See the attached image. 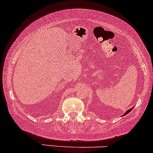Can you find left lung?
Here are the masks:
<instances>
[{
	"label": "left lung",
	"mask_w": 153,
	"mask_h": 153,
	"mask_svg": "<svg viewBox=\"0 0 153 153\" xmlns=\"http://www.w3.org/2000/svg\"><path fill=\"white\" fill-rule=\"evenodd\" d=\"M132 109H133V108H130V110H127V112H126V113H125L124 114V115H127V114H128V113H130V111H131V110H132Z\"/></svg>",
	"instance_id": "left-lung-1"
}]
</instances>
